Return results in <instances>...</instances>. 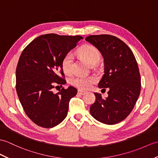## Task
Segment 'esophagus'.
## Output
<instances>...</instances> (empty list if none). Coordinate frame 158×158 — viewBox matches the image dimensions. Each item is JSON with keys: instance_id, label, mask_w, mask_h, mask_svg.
I'll use <instances>...</instances> for the list:
<instances>
[{"instance_id": "obj_1", "label": "esophagus", "mask_w": 158, "mask_h": 158, "mask_svg": "<svg viewBox=\"0 0 158 158\" xmlns=\"http://www.w3.org/2000/svg\"><path fill=\"white\" fill-rule=\"evenodd\" d=\"M79 94H81V95H83L85 93V91H82V90H78V92H77Z\"/></svg>"}]
</instances>
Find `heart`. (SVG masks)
<instances>
[{"instance_id": "obj_1", "label": "heart", "mask_w": 158, "mask_h": 158, "mask_svg": "<svg viewBox=\"0 0 158 158\" xmlns=\"http://www.w3.org/2000/svg\"><path fill=\"white\" fill-rule=\"evenodd\" d=\"M78 54L83 59L90 65L96 64L100 59V53L96 47L86 45L81 48ZM73 56L71 53H67L63 57L61 62L62 69L66 74H71L73 71ZM96 82V79L93 76H77L72 79V84L80 89H88Z\"/></svg>"}]
</instances>
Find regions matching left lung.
<instances>
[{
	"instance_id": "left-lung-1",
	"label": "left lung",
	"mask_w": 158,
	"mask_h": 158,
	"mask_svg": "<svg viewBox=\"0 0 158 158\" xmlns=\"http://www.w3.org/2000/svg\"><path fill=\"white\" fill-rule=\"evenodd\" d=\"M85 40L104 57V74L98 87L109 89L106 99L94 93L96 101L91 106L90 113L102 123H118L130 114L140 94L141 76L137 60L129 47L114 35H91Z\"/></svg>"
}]
</instances>
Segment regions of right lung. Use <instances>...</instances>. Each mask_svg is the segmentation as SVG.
Here are the masks:
<instances>
[{"label":"right lung","instance_id":"right-lung-1","mask_svg":"<svg viewBox=\"0 0 158 158\" xmlns=\"http://www.w3.org/2000/svg\"><path fill=\"white\" fill-rule=\"evenodd\" d=\"M81 39L80 35H42L21 54L16 69V91L25 114L40 127L52 128L67 115L69 101L77 90L70 86L54 94L52 89L54 85L67 83L62 60Z\"/></svg>","mask_w":158,"mask_h":158}]
</instances>
